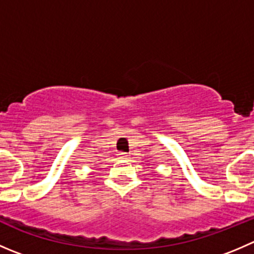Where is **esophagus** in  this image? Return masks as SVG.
I'll use <instances>...</instances> for the list:
<instances>
[{
	"mask_svg": "<svg viewBox=\"0 0 254 254\" xmlns=\"http://www.w3.org/2000/svg\"><path fill=\"white\" fill-rule=\"evenodd\" d=\"M118 156H119V159L127 160V157H129V155H127V152H119V154H118Z\"/></svg>",
	"mask_w": 254,
	"mask_h": 254,
	"instance_id": "esophagus-1",
	"label": "esophagus"
}]
</instances>
